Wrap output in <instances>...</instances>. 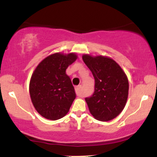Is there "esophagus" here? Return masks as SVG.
<instances>
[{
    "instance_id": "1",
    "label": "esophagus",
    "mask_w": 157,
    "mask_h": 157,
    "mask_svg": "<svg viewBox=\"0 0 157 157\" xmlns=\"http://www.w3.org/2000/svg\"><path fill=\"white\" fill-rule=\"evenodd\" d=\"M81 89H82V86H77L75 87V91H76L77 95L78 97H82V92H81Z\"/></svg>"
}]
</instances>
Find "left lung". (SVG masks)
Returning a JSON list of instances; mask_svg holds the SVG:
<instances>
[{
    "label": "left lung",
    "mask_w": 157,
    "mask_h": 157,
    "mask_svg": "<svg viewBox=\"0 0 157 157\" xmlns=\"http://www.w3.org/2000/svg\"><path fill=\"white\" fill-rule=\"evenodd\" d=\"M82 60L94 77V91L86 100L90 113L96 120L109 121L125 107L128 95V80L119 65L103 56L82 55Z\"/></svg>",
    "instance_id": "1"
}]
</instances>
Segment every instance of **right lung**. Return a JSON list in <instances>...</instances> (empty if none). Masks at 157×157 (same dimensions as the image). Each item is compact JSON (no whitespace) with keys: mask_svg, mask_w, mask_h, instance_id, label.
I'll return each instance as SVG.
<instances>
[{"mask_svg":"<svg viewBox=\"0 0 157 157\" xmlns=\"http://www.w3.org/2000/svg\"><path fill=\"white\" fill-rule=\"evenodd\" d=\"M77 58L75 53L53 54L34 71L29 83L30 97L34 107L44 117L57 120L69 111L76 94L66 70Z\"/></svg>","mask_w":157,"mask_h":157,"instance_id":"1","label":"right lung"}]
</instances>
